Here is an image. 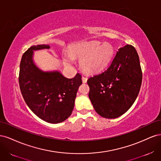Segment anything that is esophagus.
<instances>
[{
  "label": "esophagus",
  "mask_w": 161,
  "mask_h": 161,
  "mask_svg": "<svg viewBox=\"0 0 161 161\" xmlns=\"http://www.w3.org/2000/svg\"><path fill=\"white\" fill-rule=\"evenodd\" d=\"M82 82H86L87 78L85 77V76H82Z\"/></svg>",
  "instance_id": "34e87169"
}]
</instances>
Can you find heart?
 <instances>
[{
    "mask_svg": "<svg viewBox=\"0 0 161 161\" xmlns=\"http://www.w3.org/2000/svg\"><path fill=\"white\" fill-rule=\"evenodd\" d=\"M101 43L92 42L78 47L75 50L81 61V66L87 72H94L99 70L113 55L114 50L109 43ZM66 62L70 63V58L65 59Z\"/></svg>",
    "mask_w": 161,
    "mask_h": 161,
    "instance_id": "heart-1",
    "label": "heart"
}]
</instances>
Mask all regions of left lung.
<instances>
[{
	"label": "left lung",
	"instance_id": "1",
	"mask_svg": "<svg viewBox=\"0 0 161 161\" xmlns=\"http://www.w3.org/2000/svg\"><path fill=\"white\" fill-rule=\"evenodd\" d=\"M142 79L135 48L131 45L119 48L109 65L87 80L89 97L97 113L108 119L125 114L137 98Z\"/></svg>",
	"mask_w": 161,
	"mask_h": 161
}]
</instances>
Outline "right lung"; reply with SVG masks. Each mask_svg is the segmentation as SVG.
Wrapping results in <instances>:
<instances>
[{
    "label": "right lung",
    "mask_w": 161,
    "mask_h": 161,
    "mask_svg": "<svg viewBox=\"0 0 161 161\" xmlns=\"http://www.w3.org/2000/svg\"><path fill=\"white\" fill-rule=\"evenodd\" d=\"M49 45L30 47L23 53L19 82L21 94L30 109L38 118L50 124L65 121L71 115L82 76L72 79L59 70L43 71L33 60V52L50 49Z\"/></svg>",
    "instance_id": "1"
}]
</instances>
